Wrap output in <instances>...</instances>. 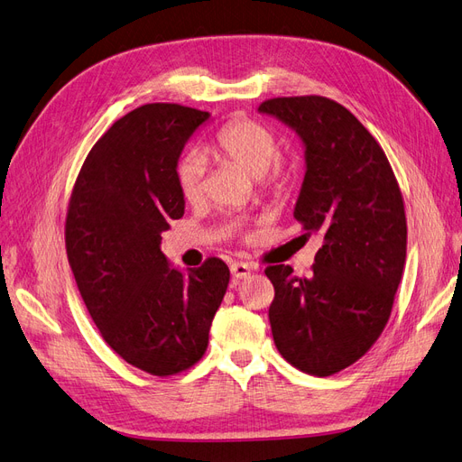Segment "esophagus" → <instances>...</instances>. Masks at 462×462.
Wrapping results in <instances>:
<instances>
[{
	"mask_svg": "<svg viewBox=\"0 0 462 462\" xmlns=\"http://www.w3.org/2000/svg\"><path fill=\"white\" fill-rule=\"evenodd\" d=\"M231 273L235 279H246L252 273V265L245 262H235L231 263Z\"/></svg>",
	"mask_w": 462,
	"mask_h": 462,
	"instance_id": "1",
	"label": "esophagus"
}]
</instances>
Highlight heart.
<instances>
[{"label": "heart", "instance_id": "1", "mask_svg": "<svg viewBox=\"0 0 462 462\" xmlns=\"http://www.w3.org/2000/svg\"><path fill=\"white\" fill-rule=\"evenodd\" d=\"M204 154L224 158L241 166L250 176L260 178L272 193H282L291 183V170L279 158V141L263 124L248 118H235L221 128ZM206 162L199 152L185 154L176 170L180 193L187 202H199L204 195Z\"/></svg>", "mask_w": 462, "mask_h": 462}]
</instances>
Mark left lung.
<instances>
[{"label":"left lung","mask_w":462,"mask_h":462,"mask_svg":"<svg viewBox=\"0 0 462 462\" xmlns=\"http://www.w3.org/2000/svg\"><path fill=\"white\" fill-rule=\"evenodd\" d=\"M304 143L306 176L294 217L317 233L313 275L269 265V306L279 354L315 376L338 373L383 334L407 256L403 197L376 139L346 106L319 95L260 105Z\"/></svg>","instance_id":"8db88e82"}]
</instances>
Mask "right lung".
Listing matches in <instances>:
<instances>
[{
    "label": "right lung",
    "mask_w": 462,
    "mask_h": 462,
    "mask_svg": "<svg viewBox=\"0 0 462 462\" xmlns=\"http://www.w3.org/2000/svg\"><path fill=\"white\" fill-rule=\"evenodd\" d=\"M210 113L143 105L89 151L69 204L65 241L84 304L105 342L134 367L178 374L204 356L229 267H171L161 233L185 212L176 170Z\"/></svg>",
    "instance_id": "add662e5"
}]
</instances>
